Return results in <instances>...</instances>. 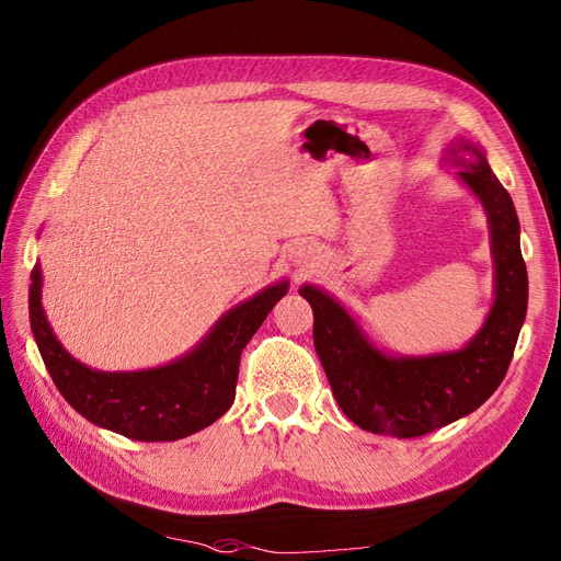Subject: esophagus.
<instances>
[{"instance_id":"1","label":"esophagus","mask_w":561,"mask_h":561,"mask_svg":"<svg viewBox=\"0 0 561 561\" xmlns=\"http://www.w3.org/2000/svg\"><path fill=\"white\" fill-rule=\"evenodd\" d=\"M297 266H299V271H307V268H309V266H313V264H311V260L307 257V254H301V252H299V260H297Z\"/></svg>"}]
</instances>
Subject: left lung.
Segmentation results:
<instances>
[{"label":"left lung","instance_id":"obj_1","mask_svg":"<svg viewBox=\"0 0 561 561\" xmlns=\"http://www.w3.org/2000/svg\"><path fill=\"white\" fill-rule=\"evenodd\" d=\"M449 157L463 165L458 178L489 215L496 266L494 307L466 348L426 358H390L367 342L355 320L330 295L313 285L299 290L313 309V344L332 393L342 412L363 431L404 439L443 428L486 402L513 360L529 299L519 219L482 149L456 140Z\"/></svg>","mask_w":561,"mask_h":561}]
</instances>
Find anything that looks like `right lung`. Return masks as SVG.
Listing matches in <instances>:
<instances>
[{"label":"right lung","mask_w":561,"mask_h":561,"mask_svg":"<svg viewBox=\"0 0 561 561\" xmlns=\"http://www.w3.org/2000/svg\"><path fill=\"white\" fill-rule=\"evenodd\" d=\"M30 325L50 379L75 410L140 443H173L222 416L239 381L241 353L268 311L287 293L276 283L231 309L184 358L145 371H95L77 363L48 328L42 309V271L32 268Z\"/></svg>","instance_id":"1"}]
</instances>
